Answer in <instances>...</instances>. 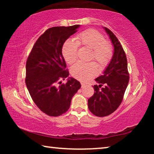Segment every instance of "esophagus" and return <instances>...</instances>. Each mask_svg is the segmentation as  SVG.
Listing matches in <instances>:
<instances>
[{
	"label": "esophagus",
	"mask_w": 154,
	"mask_h": 154,
	"mask_svg": "<svg viewBox=\"0 0 154 154\" xmlns=\"http://www.w3.org/2000/svg\"><path fill=\"white\" fill-rule=\"evenodd\" d=\"M81 84H82V88H84L85 86H86V84H85V83H81Z\"/></svg>",
	"instance_id": "1"
}]
</instances>
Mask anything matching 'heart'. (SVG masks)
<instances>
[{"instance_id":"1","label":"heart","mask_w":154,"mask_h":154,"mask_svg":"<svg viewBox=\"0 0 154 154\" xmlns=\"http://www.w3.org/2000/svg\"><path fill=\"white\" fill-rule=\"evenodd\" d=\"M75 39L65 41L62 48V56L68 64H72L77 60L79 46L92 49L90 60H95L100 69L108 66L113 56V49L102 33L95 29H88L78 34ZM98 72V66L94 62L86 64L78 62L71 69L72 76L83 82L94 77Z\"/></svg>"}]
</instances>
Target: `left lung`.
Returning a JSON list of instances; mask_svg holds the SVG:
<instances>
[{"label": "left lung", "mask_w": 154, "mask_h": 154, "mask_svg": "<svg viewBox=\"0 0 154 154\" xmlns=\"http://www.w3.org/2000/svg\"><path fill=\"white\" fill-rule=\"evenodd\" d=\"M105 30L114 47L113 56L103 75L95 79L100 85H94V94L88 101L89 110L98 117L107 116L119 107L129 82L124 49L113 32L107 28Z\"/></svg>", "instance_id": "left-lung-1"}]
</instances>
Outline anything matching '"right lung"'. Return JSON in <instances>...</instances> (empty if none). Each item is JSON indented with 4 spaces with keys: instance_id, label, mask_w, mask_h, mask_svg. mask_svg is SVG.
Segmentation results:
<instances>
[{
    "instance_id": "1",
    "label": "right lung",
    "mask_w": 154,
    "mask_h": 154,
    "mask_svg": "<svg viewBox=\"0 0 154 154\" xmlns=\"http://www.w3.org/2000/svg\"><path fill=\"white\" fill-rule=\"evenodd\" d=\"M79 25L48 28L34 45L26 64L25 82L31 98L44 113L61 116L68 111L71 99L81 88L79 82L70 77L62 54L67 38L77 31Z\"/></svg>"
}]
</instances>
